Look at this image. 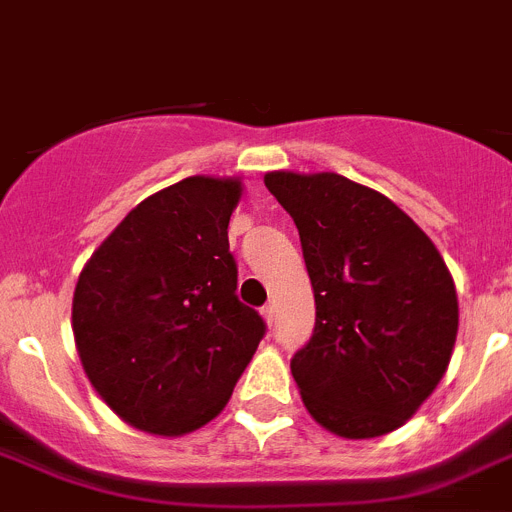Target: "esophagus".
<instances>
[{
  "mask_svg": "<svg viewBox=\"0 0 512 512\" xmlns=\"http://www.w3.org/2000/svg\"><path fill=\"white\" fill-rule=\"evenodd\" d=\"M262 319L268 322V327H273V319H275V306L273 304H265L262 306Z\"/></svg>",
  "mask_w": 512,
  "mask_h": 512,
  "instance_id": "34e87169",
  "label": "esophagus"
}]
</instances>
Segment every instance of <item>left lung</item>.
<instances>
[{"label":"left lung","mask_w":512,"mask_h":512,"mask_svg":"<svg viewBox=\"0 0 512 512\" xmlns=\"http://www.w3.org/2000/svg\"><path fill=\"white\" fill-rule=\"evenodd\" d=\"M299 229L317 322L291 358L314 420L340 438L402 428L451 361L459 301L441 252L386 195L335 172H268Z\"/></svg>","instance_id":"1"}]
</instances>
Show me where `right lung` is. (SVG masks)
<instances>
[{
	"label": "right lung",
	"instance_id": "obj_1",
	"mask_svg": "<svg viewBox=\"0 0 512 512\" xmlns=\"http://www.w3.org/2000/svg\"><path fill=\"white\" fill-rule=\"evenodd\" d=\"M239 198L234 177H185L133 208L79 273L71 330L84 373L133 428H203L265 335L237 299L226 229Z\"/></svg>",
	"mask_w": 512,
	"mask_h": 512
}]
</instances>
